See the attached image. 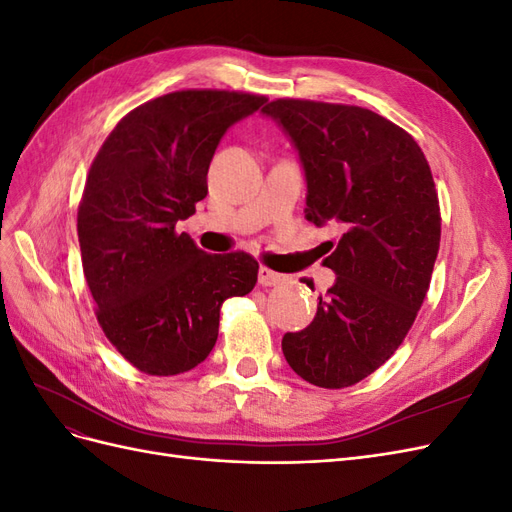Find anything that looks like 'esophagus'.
Returning a JSON list of instances; mask_svg holds the SVG:
<instances>
[{"instance_id": "obj_1", "label": "esophagus", "mask_w": 512, "mask_h": 512, "mask_svg": "<svg viewBox=\"0 0 512 512\" xmlns=\"http://www.w3.org/2000/svg\"><path fill=\"white\" fill-rule=\"evenodd\" d=\"M284 280H286V275L275 273V271H271L269 267H260V269H258V282H260L262 286H277V284H282Z\"/></svg>"}]
</instances>
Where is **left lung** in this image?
<instances>
[{"label": "left lung", "instance_id": "8db88e82", "mask_svg": "<svg viewBox=\"0 0 512 512\" xmlns=\"http://www.w3.org/2000/svg\"><path fill=\"white\" fill-rule=\"evenodd\" d=\"M262 113L299 151L305 218L342 230L322 262L335 284L282 350L309 384L344 389L391 359L423 305L440 250L436 183L414 138L369 108L280 98Z\"/></svg>", "mask_w": 512, "mask_h": 512}]
</instances>
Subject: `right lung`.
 Returning a JSON list of instances; mask_svg holds the SVG:
<instances>
[{
    "label": "right lung",
    "mask_w": 512,
    "mask_h": 512,
    "mask_svg": "<svg viewBox=\"0 0 512 512\" xmlns=\"http://www.w3.org/2000/svg\"><path fill=\"white\" fill-rule=\"evenodd\" d=\"M265 104L243 91H173L123 117L91 162L76 218L83 273L108 342L149 376L203 363L222 303L256 286L250 254H207L175 226L207 196L226 130Z\"/></svg>",
    "instance_id": "obj_1"
}]
</instances>
